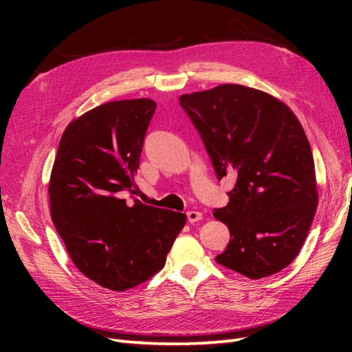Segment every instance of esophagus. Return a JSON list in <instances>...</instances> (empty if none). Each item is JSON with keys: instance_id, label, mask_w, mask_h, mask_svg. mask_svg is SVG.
Segmentation results:
<instances>
[{"instance_id": "1", "label": "esophagus", "mask_w": 352, "mask_h": 352, "mask_svg": "<svg viewBox=\"0 0 352 352\" xmlns=\"http://www.w3.org/2000/svg\"><path fill=\"white\" fill-rule=\"evenodd\" d=\"M201 219H203V213H199L197 210H189L188 212V221L190 223H195V222H198Z\"/></svg>"}]
</instances>
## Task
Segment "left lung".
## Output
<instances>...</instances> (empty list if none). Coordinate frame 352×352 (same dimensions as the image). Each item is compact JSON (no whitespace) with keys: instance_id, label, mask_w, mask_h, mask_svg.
<instances>
[{"instance_id":"left-lung-1","label":"left lung","mask_w":352,"mask_h":352,"mask_svg":"<svg viewBox=\"0 0 352 352\" xmlns=\"http://www.w3.org/2000/svg\"><path fill=\"white\" fill-rule=\"evenodd\" d=\"M218 180L236 178L214 218L230 230L214 260L258 280L298 256L318 207L315 162L302 125L286 104L241 85L180 96Z\"/></svg>"}]
</instances>
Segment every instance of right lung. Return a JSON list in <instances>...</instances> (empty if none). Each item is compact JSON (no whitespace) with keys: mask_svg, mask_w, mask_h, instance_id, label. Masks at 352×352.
Listing matches in <instances>:
<instances>
[{"mask_svg":"<svg viewBox=\"0 0 352 352\" xmlns=\"http://www.w3.org/2000/svg\"><path fill=\"white\" fill-rule=\"evenodd\" d=\"M155 111L148 98L101 104L66 126L52 164L51 219L78 271L124 292L160 271L186 214L139 199V168Z\"/></svg>","mask_w":352,"mask_h":352,"instance_id":"obj_1","label":"right lung"}]
</instances>
